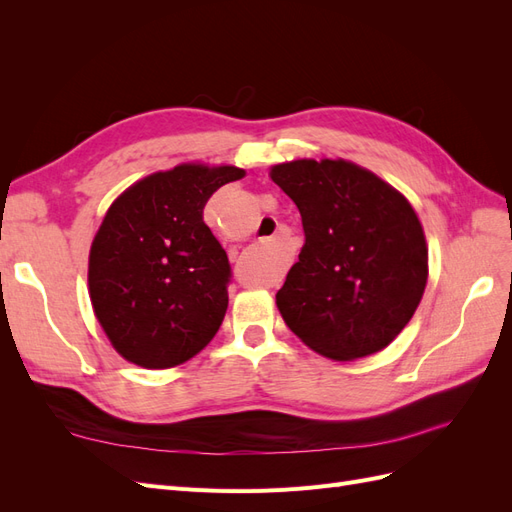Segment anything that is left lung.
<instances>
[{
    "instance_id": "obj_1",
    "label": "left lung",
    "mask_w": 512,
    "mask_h": 512,
    "mask_svg": "<svg viewBox=\"0 0 512 512\" xmlns=\"http://www.w3.org/2000/svg\"><path fill=\"white\" fill-rule=\"evenodd\" d=\"M271 179L299 207L305 245L275 299L288 329L322 356L389 346L427 284V243L408 200L344 160H297Z\"/></svg>"
}]
</instances>
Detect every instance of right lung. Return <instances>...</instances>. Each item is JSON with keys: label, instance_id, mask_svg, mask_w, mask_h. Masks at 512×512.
Listing matches in <instances>:
<instances>
[{"label": "right lung", "instance_id": "right-lung-1", "mask_svg": "<svg viewBox=\"0 0 512 512\" xmlns=\"http://www.w3.org/2000/svg\"><path fill=\"white\" fill-rule=\"evenodd\" d=\"M243 175L237 166L181 164L134 183L108 209L91 243L89 294L123 359L175 367L218 333L232 269L203 209Z\"/></svg>", "mask_w": 512, "mask_h": 512}]
</instances>
